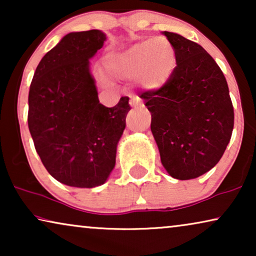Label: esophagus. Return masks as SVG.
Here are the masks:
<instances>
[{
  "mask_svg": "<svg viewBox=\"0 0 256 256\" xmlns=\"http://www.w3.org/2000/svg\"><path fill=\"white\" fill-rule=\"evenodd\" d=\"M129 104H130L132 107H135V108H141V107L144 106V104H143V102H142V100L140 99L138 96H132L130 101H129Z\"/></svg>",
  "mask_w": 256,
  "mask_h": 256,
  "instance_id": "obj_1",
  "label": "esophagus"
}]
</instances>
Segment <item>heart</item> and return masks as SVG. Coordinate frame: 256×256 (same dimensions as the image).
<instances>
[{
    "label": "heart",
    "instance_id": "1",
    "mask_svg": "<svg viewBox=\"0 0 256 256\" xmlns=\"http://www.w3.org/2000/svg\"><path fill=\"white\" fill-rule=\"evenodd\" d=\"M108 71L124 78H140L146 90H163L177 68V54L172 43L160 36L140 40L106 59Z\"/></svg>",
    "mask_w": 256,
    "mask_h": 256
}]
</instances>
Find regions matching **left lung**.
<instances>
[{
  "instance_id": "left-lung-1",
  "label": "left lung",
  "mask_w": 256,
  "mask_h": 256,
  "mask_svg": "<svg viewBox=\"0 0 256 256\" xmlns=\"http://www.w3.org/2000/svg\"><path fill=\"white\" fill-rule=\"evenodd\" d=\"M177 68L163 90L141 94L152 113V132L171 177L194 180L219 162L230 143L234 110L225 76L202 46L163 31Z\"/></svg>"
}]
</instances>
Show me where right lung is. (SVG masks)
I'll return each mask as SVG.
<instances>
[{
  "instance_id": "right-lung-1",
  "label": "right lung",
  "mask_w": 256,
  "mask_h": 256,
  "mask_svg": "<svg viewBox=\"0 0 256 256\" xmlns=\"http://www.w3.org/2000/svg\"><path fill=\"white\" fill-rule=\"evenodd\" d=\"M101 30L70 32L42 58L29 90L28 124L54 180L73 188L106 183L130 110L129 98L100 104L90 59L104 46Z\"/></svg>"
}]
</instances>
